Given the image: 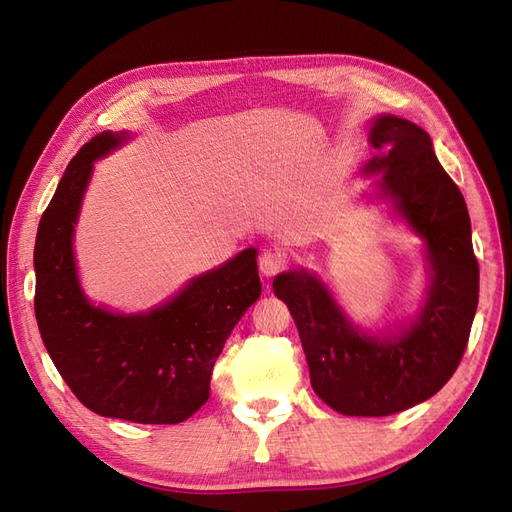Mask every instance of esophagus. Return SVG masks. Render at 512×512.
Masks as SVG:
<instances>
[{"mask_svg": "<svg viewBox=\"0 0 512 512\" xmlns=\"http://www.w3.org/2000/svg\"><path fill=\"white\" fill-rule=\"evenodd\" d=\"M286 265H288V256H286V252H282V250H267V252H262V256H260V260H258L260 273L267 275V277H271V275H275V273H280Z\"/></svg>", "mask_w": 512, "mask_h": 512, "instance_id": "1", "label": "esophagus"}]
</instances>
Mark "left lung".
Wrapping results in <instances>:
<instances>
[{"label": "left lung", "mask_w": 512, "mask_h": 512, "mask_svg": "<svg viewBox=\"0 0 512 512\" xmlns=\"http://www.w3.org/2000/svg\"><path fill=\"white\" fill-rule=\"evenodd\" d=\"M369 143L380 151L365 166L380 175L427 243L431 288L412 327L395 337L356 331L316 277L282 273L273 282L299 329L314 393L346 416H389L436 395L466 352L478 305V260L466 200L433 153L431 138L414 123L378 117Z\"/></svg>", "instance_id": "obj_1"}]
</instances>
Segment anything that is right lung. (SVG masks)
Listing matches in <instances>:
<instances>
[{"mask_svg":"<svg viewBox=\"0 0 512 512\" xmlns=\"http://www.w3.org/2000/svg\"><path fill=\"white\" fill-rule=\"evenodd\" d=\"M123 136L102 132L70 160L42 213L34 247V309L42 342L83 406L143 425H175L209 399L230 331L256 303V250L209 271L149 314L115 316L89 305L76 282L72 232L94 160Z\"/></svg>","mask_w":512,"mask_h":512,"instance_id":"obj_1","label":"right lung"}]
</instances>
